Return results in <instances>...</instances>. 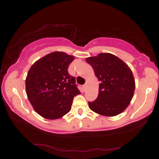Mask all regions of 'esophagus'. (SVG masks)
I'll use <instances>...</instances> for the list:
<instances>
[{
    "label": "esophagus",
    "mask_w": 159,
    "mask_h": 159,
    "mask_svg": "<svg viewBox=\"0 0 159 159\" xmlns=\"http://www.w3.org/2000/svg\"><path fill=\"white\" fill-rule=\"evenodd\" d=\"M82 88H83V91H85V88H86V86H85V85H83L82 86Z\"/></svg>",
    "instance_id": "34e87169"
}]
</instances>
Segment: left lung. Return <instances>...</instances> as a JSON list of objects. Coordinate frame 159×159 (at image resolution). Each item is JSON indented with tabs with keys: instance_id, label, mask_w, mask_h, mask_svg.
<instances>
[{
	"instance_id": "1",
	"label": "left lung",
	"mask_w": 159,
	"mask_h": 159,
	"mask_svg": "<svg viewBox=\"0 0 159 159\" xmlns=\"http://www.w3.org/2000/svg\"><path fill=\"white\" fill-rule=\"evenodd\" d=\"M99 81V94L90 109L105 116H114L127 108L133 97L135 83L131 69L111 53H99L86 59Z\"/></svg>"
}]
</instances>
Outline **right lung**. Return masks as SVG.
<instances>
[{
  "label": "right lung",
  "instance_id": "add662e5",
  "mask_svg": "<svg viewBox=\"0 0 159 159\" xmlns=\"http://www.w3.org/2000/svg\"><path fill=\"white\" fill-rule=\"evenodd\" d=\"M74 57L64 52H51L37 60L26 76V93L35 111L47 119H57L71 109L80 93L76 79L68 73Z\"/></svg>",
  "mask_w": 159,
  "mask_h": 159
}]
</instances>
